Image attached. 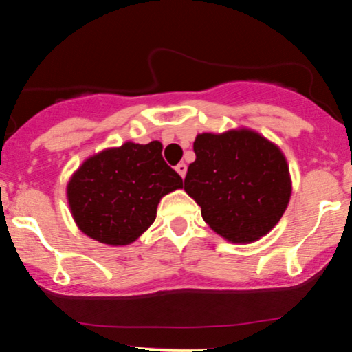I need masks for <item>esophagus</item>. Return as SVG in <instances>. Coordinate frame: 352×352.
<instances>
[{"instance_id": "esophagus-1", "label": "esophagus", "mask_w": 352, "mask_h": 352, "mask_svg": "<svg viewBox=\"0 0 352 352\" xmlns=\"http://www.w3.org/2000/svg\"><path fill=\"white\" fill-rule=\"evenodd\" d=\"M175 170L179 172V175L182 177V179H184V177H185V173H187V165H185L184 162H180V164L177 165V167H175Z\"/></svg>"}]
</instances>
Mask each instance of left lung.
<instances>
[{
    "label": "left lung",
    "instance_id": "8db88e82",
    "mask_svg": "<svg viewBox=\"0 0 352 352\" xmlns=\"http://www.w3.org/2000/svg\"><path fill=\"white\" fill-rule=\"evenodd\" d=\"M185 192L213 232L233 243L265 236L288 207L292 179L276 145L248 129L199 134Z\"/></svg>",
    "mask_w": 352,
    "mask_h": 352
}]
</instances>
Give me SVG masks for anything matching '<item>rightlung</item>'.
<instances>
[{
    "label": "right lung",
    "instance_id": "obj_1",
    "mask_svg": "<svg viewBox=\"0 0 352 352\" xmlns=\"http://www.w3.org/2000/svg\"><path fill=\"white\" fill-rule=\"evenodd\" d=\"M184 187L165 164L162 144L125 142L78 168L67 184V201L79 230L100 243L135 241L153 223L160 199Z\"/></svg>",
    "mask_w": 352,
    "mask_h": 352
}]
</instances>
